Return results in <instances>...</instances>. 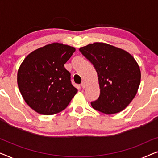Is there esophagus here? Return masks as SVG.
Listing matches in <instances>:
<instances>
[{"mask_svg":"<svg viewBox=\"0 0 158 158\" xmlns=\"http://www.w3.org/2000/svg\"><path fill=\"white\" fill-rule=\"evenodd\" d=\"M81 85V87L83 88H85V82H82Z\"/></svg>","mask_w":158,"mask_h":158,"instance_id":"obj_1","label":"esophagus"}]
</instances>
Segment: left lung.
Masks as SVG:
<instances>
[{"label": "left lung", "mask_w": 158, "mask_h": 158, "mask_svg": "<svg viewBox=\"0 0 158 158\" xmlns=\"http://www.w3.org/2000/svg\"><path fill=\"white\" fill-rule=\"evenodd\" d=\"M79 50L98 75L100 95L90 103L92 107L106 114L124 110L135 98L140 84L141 73L135 58L124 49L101 42Z\"/></svg>", "instance_id": "obj_1"}]
</instances>
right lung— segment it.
Masks as SVG:
<instances>
[{
    "mask_svg": "<svg viewBox=\"0 0 158 158\" xmlns=\"http://www.w3.org/2000/svg\"><path fill=\"white\" fill-rule=\"evenodd\" d=\"M74 47L52 43L27 55L18 70L17 82L26 103L36 112L52 115L63 111L77 92L64 64Z\"/></svg>",
    "mask_w": 158,
    "mask_h": 158,
    "instance_id": "obj_1",
    "label": "right lung"
}]
</instances>
